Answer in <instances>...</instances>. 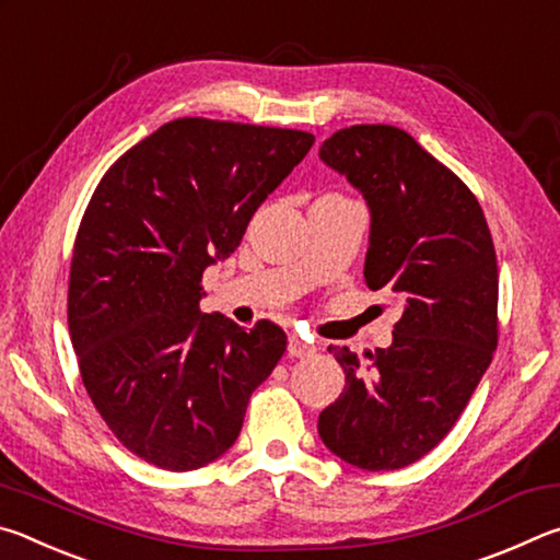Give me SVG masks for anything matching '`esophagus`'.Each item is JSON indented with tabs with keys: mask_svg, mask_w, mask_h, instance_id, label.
Masks as SVG:
<instances>
[{
	"mask_svg": "<svg viewBox=\"0 0 560 560\" xmlns=\"http://www.w3.org/2000/svg\"><path fill=\"white\" fill-rule=\"evenodd\" d=\"M289 353L293 358H306V355H314L316 353V346L306 343V340L299 338V336H291L289 338Z\"/></svg>",
	"mask_w": 560,
	"mask_h": 560,
	"instance_id": "1",
	"label": "esophagus"
}]
</instances>
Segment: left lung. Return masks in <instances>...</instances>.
<instances>
[{
  "label": "left lung",
  "instance_id": "8db88e82",
  "mask_svg": "<svg viewBox=\"0 0 560 560\" xmlns=\"http://www.w3.org/2000/svg\"><path fill=\"white\" fill-rule=\"evenodd\" d=\"M318 155L371 207L368 289L405 303L390 348H328L346 387L318 434L358 469H402L447 438L494 355V242L471 189L400 128L350 126Z\"/></svg>",
  "mask_w": 560,
  "mask_h": 560
}]
</instances>
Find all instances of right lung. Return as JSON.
<instances>
[{
	"instance_id": "right-lung-1",
	"label": "right lung",
	"mask_w": 560,
	"mask_h": 560,
	"mask_svg": "<svg viewBox=\"0 0 560 560\" xmlns=\"http://www.w3.org/2000/svg\"><path fill=\"white\" fill-rule=\"evenodd\" d=\"M306 130L177 118L122 153L75 234L69 334L91 402L136 457L192 471L240 438L287 350L271 320L202 314V273L314 145Z\"/></svg>"
}]
</instances>
